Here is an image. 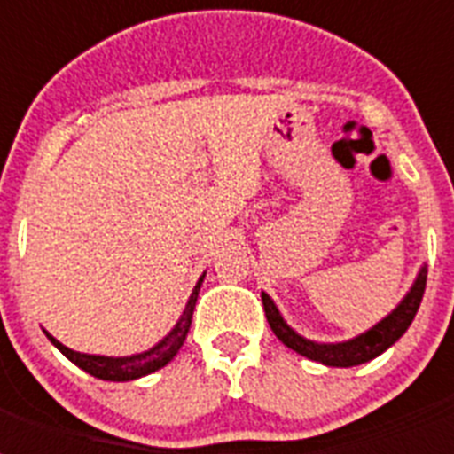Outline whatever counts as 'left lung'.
Here are the masks:
<instances>
[{
    "instance_id": "1",
    "label": "left lung",
    "mask_w": 454,
    "mask_h": 454,
    "mask_svg": "<svg viewBox=\"0 0 454 454\" xmlns=\"http://www.w3.org/2000/svg\"><path fill=\"white\" fill-rule=\"evenodd\" d=\"M424 287H427V266L419 269L415 283L410 287V292L401 299V303L395 306L387 317H381L380 323L372 325L370 330L358 334V337L346 339V341H334V344H323V341H310V339L301 337L299 332H294L287 325L280 310L273 303V299L262 292L263 310H266V320H269L270 330L287 348L297 351L299 356L316 363H323L327 367H353L363 365L367 360L377 358L387 351L388 346H394L398 339L405 334L410 323L415 320L417 309L422 303Z\"/></svg>"
}]
</instances>
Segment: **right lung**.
<instances>
[{"instance_id":"right-lung-1","label":"right lung","mask_w":454,"mask_h":454,"mask_svg":"<svg viewBox=\"0 0 454 454\" xmlns=\"http://www.w3.org/2000/svg\"><path fill=\"white\" fill-rule=\"evenodd\" d=\"M205 280V273L200 276L198 285L192 287V294L185 303L184 313L176 320V325L171 327V332L164 339H160L155 346H151L148 351L134 353V356H122V358H113V356H91V353H80L73 351L63 346L56 337H51L46 332V337L56 348H59L67 360H73L74 365L82 367L84 372H89L91 377H98V380L106 381H131L138 380V377H145V374L155 372L160 367H164L169 360H174V356L178 353V348L184 346L185 337H188V330H191L192 320V309H195V301H198L200 285Z\"/></svg>"}]
</instances>
